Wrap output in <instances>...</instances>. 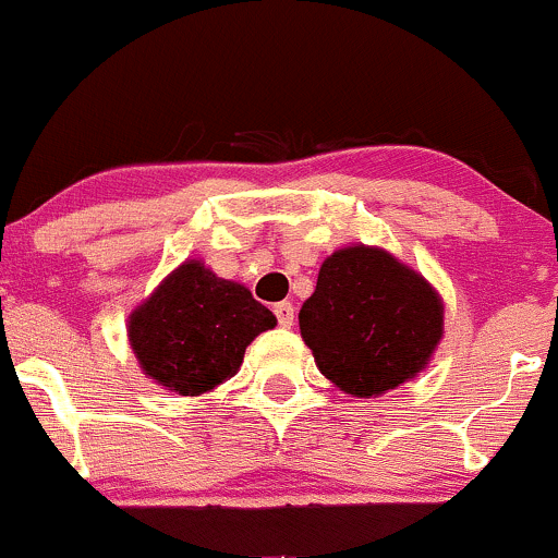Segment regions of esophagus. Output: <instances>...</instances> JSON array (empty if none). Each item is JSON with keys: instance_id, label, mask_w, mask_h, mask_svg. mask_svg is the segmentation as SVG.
<instances>
[{"instance_id": "34e87169", "label": "esophagus", "mask_w": 558, "mask_h": 558, "mask_svg": "<svg viewBox=\"0 0 558 558\" xmlns=\"http://www.w3.org/2000/svg\"><path fill=\"white\" fill-rule=\"evenodd\" d=\"M275 317H278L280 328H291L293 325V304H288V301H280V304H275Z\"/></svg>"}]
</instances>
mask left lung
I'll return each mask as SVG.
<instances>
[{"instance_id":"obj_1","label":"left lung","mask_w":558,"mask_h":558,"mask_svg":"<svg viewBox=\"0 0 558 558\" xmlns=\"http://www.w3.org/2000/svg\"><path fill=\"white\" fill-rule=\"evenodd\" d=\"M299 330L332 386L377 399L430 364L444 338V299L386 248L351 243L323 262Z\"/></svg>"}]
</instances>
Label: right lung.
<instances>
[{
    "mask_svg": "<svg viewBox=\"0 0 558 558\" xmlns=\"http://www.w3.org/2000/svg\"><path fill=\"white\" fill-rule=\"evenodd\" d=\"M275 325L246 286L185 259L128 315V343L157 386L202 396L239 373L246 345Z\"/></svg>",
    "mask_w": 558,
    "mask_h": 558,
    "instance_id": "add662e5",
    "label": "right lung"
}]
</instances>
